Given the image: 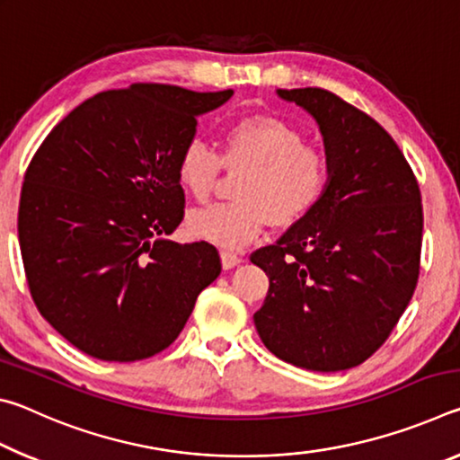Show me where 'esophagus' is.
<instances>
[{
	"label": "esophagus",
	"mask_w": 460,
	"mask_h": 460,
	"mask_svg": "<svg viewBox=\"0 0 460 460\" xmlns=\"http://www.w3.org/2000/svg\"><path fill=\"white\" fill-rule=\"evenodd\" d=\"M221 263L225 270H233L235 266L241 263V258L237 253H231V252H221Z\"/></svg>",
	"instance_id": "1"
}]
</instances>
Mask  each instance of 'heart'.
<instances>
[{"mask_svg":"<svg viewBox=\"0 0 460 460\" xmlns=\"http://www.w3.org/2000/svg\"><path fill=\"white\" fill-rule=\"evenodd\" d=\"M223 164L247 170L237 186L239 202L192 211L186 227L192 237L223 249H243L270 221L279 227L313 211L329 184V158L305 144V136L274 115H247L223 134V155L200 139L182 147L176 178L192 199L211 197Z\"/></svg>","mask_w":460,"mask_h":460,"instance_id":"1","label":"heart"}]
</instances>
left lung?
<instances>
[{
    "label": "left lung",
    "mask_w": 460,
    "mask_h": 460,
    "mask_svg": "<svg viewBox=\"0 0 460 460\" xmlns=\"http://www.w3.org/2000/svg\"><path fill=\"white\" fill-rule=\"evenodd\" d=\"M313 115L329 184L313 211L252 253L270 278L255 329L271 353L342 371L377 351L410 305L422 252V197L392 136L331 91L278 89Z\"/></svg>",
    "instance_id": "obj_1"
}]
</instances>
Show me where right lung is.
<instances>
[{"label":"right lung","mask_w":460,"mask_h":460,"mask_svg":"<svg viewBox=\"0 0 460 460\" xmlns=\"http://www.w3.org/2000/svg\"><path fill=\"white\" fill-rule=\"evenodd\" d=\"M233 91L137 83L97 93L38 147L18 211L20 252L36 308L101 361H139L184 329L221 274L207 241L170 239L184 217L176 178L197 118Z\"/></svg>","instance_id":"add662e5"}]
</instances>
